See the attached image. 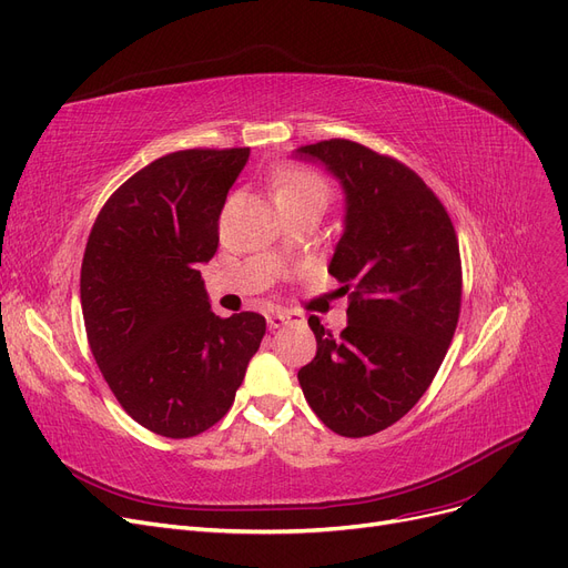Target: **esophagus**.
Masks as SVG:
<instances>
[{"mask_svg":"<svg viewBox=\"0 0 568 568\" xmlns=\"http://www.w3.org/2000/svg\"><path fill=\"white\" fill-rule=\"evenodd\" d=\"M291 322H296V314L293 312H284V310H277V312H270L267 314V328L275 331V328H282Z\"/></svg>","mask_w":568,"mask_h":568,"instance_id":"obj_1","label":"esophagus"}]
</instances>
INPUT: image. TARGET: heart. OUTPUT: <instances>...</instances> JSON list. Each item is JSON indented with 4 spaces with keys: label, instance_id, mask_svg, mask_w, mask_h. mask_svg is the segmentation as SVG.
I'll list each match as a JSON object with an SVG mask.
<instances>
[{
    "label": "heart",
    "instance_id": "obj_1",
    "mask_svg": "<svg viewBox=\"0 0 568 568\" xmlns=\"http://www.w3.org/2000/svg\"><path fill=\"white\" fill-rule=\"evenodd\" d=\"M272 186H275L277 200L301 197V195H324L328 193L326 181L301 165H284L272 176Z\"/></svg>",
    "mask_w": 568,
    "mask_h": 568
}]
</instances>
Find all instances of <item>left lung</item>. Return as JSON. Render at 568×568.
I'll return each mask as SVG.
<instances>
[{"label": "left lung", "instance_id": "left-lung-1", "mask_svg": "<svg viewBox=\"0 0 568 568\" xmlns=\"http://www.w3.org/2000/svg\"><path fill=\"white\" fill-rule=\"evenodd\" d=\"M293 155L326 165L345 191L328 272L349 291L343 333L307 320L316 356L298 382L335 434L373 436L413 410L447 354L462 310L457 233L436 193L389 155L349 140Z\"/></svg>", "mask_w": 568, "mask_h": 568}]
</instances>
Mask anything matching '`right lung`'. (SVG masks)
Masks as SVG:
<instances>
[{"label": "right lung", "mask_w": 568, "mask_h": 568, "mask_svg": "<svg viewBox=\"0 0 568 568\" xmlns=\"http://www.w3.org/2000/svg\"><path fill=\"white\" fill-rule=\"evenodd\" d=\"M248 149L168 153L132 174L100 210L81 263L90 352L144 428L191 438L231 410L265 335V316H216L200 263Z\"/></svg>", "instance_id": "right-lung-1"}]
</instances>
